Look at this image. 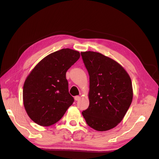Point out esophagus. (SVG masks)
I'll list each match as a JSON object with an SVG mask.
<instances>
[{
  "mask_svg": "<svg viewBox=\"0 0 159 159\" xmlns=\"http://www.w3.org/2000/svg\"><path fill=\"white\" fill-rule=\"evenodd\" d=\"M74 99H75V101H79L80 99V96H75Z\"/></svg>",
  "mask_w": 159,
  "mask_h": 159,
  "instance_id": "obj_1",
  "label": "esophagus"
}]
</instances>
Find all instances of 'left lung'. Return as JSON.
<instances>
[{
    "label": "left lung",
    "instance_id": "1",
    "mask_svg": "<svg viewBox=\"0 0 159 159\" xmlns=\"http://www.w3.org/2000/svg\"><path fill=\"white\" fill-rule=\"evenodd\" d=\"M81 55L89 75V105L82 115L90 127L108 131L122 121L131 104V78L118 62L100 53Z\"/></svg>",
    "mask_w": 159,
    "mask_h": 159
}]
</instances>
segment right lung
<instances>
[{
    "instance_id": "add662e5",
    "label": "right lung",
    "mask_w": 159,
    "mask_h": 159,
    "mask_svg": "<svg viewBox=\"0 0 159 159\" xmlns=\"http://www.w3.org/2000/svg\"><path fill=\"white\" fill-rule=\"evenodd\" d=\"M80 57L79 52L70 48L53 52L38 62L27 76L23 103L34 122L43 127L54 125L73 103L66 74Z\"/></svg>"
}]
</instances>
